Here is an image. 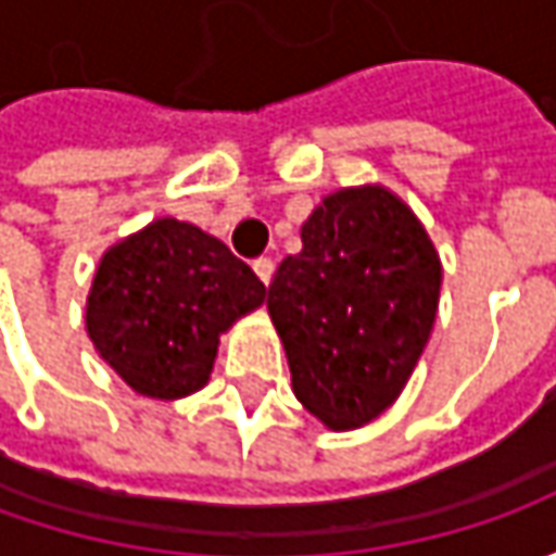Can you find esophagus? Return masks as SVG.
Here are the masks:
<instances>
[{
  "instance_id": "34e87169",
  "label": "esophagus",
  "mask_w": 556,
  "mask_h": 556,
  "mask_svg": "<svg viewBox=\"0 0 556 556\" xmlns=\"http://www.w3.org/2000/svg\"><path fill=\"white\" fill-rule=\"evenodd\" d=\"M253 271L260 275V281H263V285H268V281H271V275H275V263H271L268 256H260V260L253 263Z\"/></svg>"
}]
</instances>
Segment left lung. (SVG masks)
I'll use <instances>...</instances> for the list:
<instances>
[{"mask_svg": "<svg viewBox=\"0 0 556 556\" xmlns=\"http://www.w3.org/2000/svg\"><path fill=\"white\" fill-rule=\"evenodd\" d=\"M442 268L424 225L387 188H343L303 225L268 285L293 393L333 430L387 412L437 321Z\"/></svg>", "mask_w": 556, "mask_h": 556, "instance_id": "8db88e82", "label": "left lung"}]
</instances>
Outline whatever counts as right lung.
Listing matches in <instances>:
<instances>
[{
    "instance_id": "1",
    "label": "right lung",
    "mask_w": 556,
    "mask_h": 556,
    "mask_svg": "<svg viewBox=\"0 0 556 556\" xmlns=\"http://www.w3.org/2000/svg\"><path fill=\"white\" fill-rule=\"evenodd\" d=\"M263 300L266 285L223 241L157 219L104 253L86 328L136 393L182 399L206 383L219 333Z\"/></svg>"
}]
</instances>
